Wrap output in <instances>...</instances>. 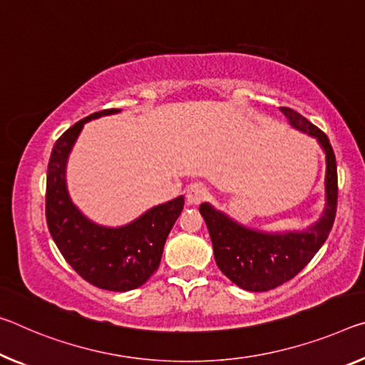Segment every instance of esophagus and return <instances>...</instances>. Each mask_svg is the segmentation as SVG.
Returning <instances> with one entry per match:
<instances>
[{
	"label": "esophagus",
	"instance_id": "obj_1",
	"mask_svg": "<svg viewBox=\"0 0 365 365\" xmlns=\"http://www.w3.org/2000/svg\"><path fill=\"white\" fill-rule=\"evenodd\" d=\"M207 196V188L205 187V185L201 183H195L192 185V187H188L187 190V203L188 205H200L201 201H203Z\"/></svg>",
	"mask_w": 365,
	"mask_h": 365
}]
</instances>
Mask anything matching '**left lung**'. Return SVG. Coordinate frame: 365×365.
I'll return each instance as SVG.
<instances>
[{"label": "left lung", "mask_w": 365, "mask_h": 365, "mask_svg": "<svg viewBox=\"0 0 365 365\" xmlns=\"http://www.w3.org/2000/svg\"><path fill=\"white\" fill-rule=\"evenodd\" d=\"M281 112L291 126L315 138L325 153V207L318 221L304 230L266 232L237 222L210 203L200 205L219 269L234 284L250 292L269 291L300 273L325 244L336 214V159L328 136L296 110L281 107Z\"/></svg>", "instance_id": "1"}]
</instances>
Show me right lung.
Returning <instances> with one entry per match:
<instances>
[{
  "label": "right lung",
  "mask_w": 365,
  "mask_h": 365,
  "mask_svg": "<svg viewBox=\"0 0 365 365\" xmlns=\"http://www.w3.org/2000/svg\"><path fill=\"white\" fill-rule=\"evenodd\" d=\"M118 112L108 108L92 113L58 138L48 162L45 214L58 250L81 277L106 291L126 292L143 286L159 268L167 235L182 214L185 198L182 195L154 206L120 227L91 221L73 203L66 164L74 143L88 121Z\"/></svg>",
  "instance_id": "right-lung-1"
}]
</instances>
